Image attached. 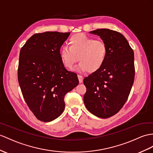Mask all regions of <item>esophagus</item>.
<instances>
[{"instance_id": "esophagus-1", "label": "esophagus", "mask_w": 153, "mask_h": 153, "mask_svg": "<svg viewBox=\"0 0 153 153\" xmlns=\"http://www.w3.org/2000/svg\"><path fill=\"white\" fill-rule=\"evenodd\" d=\"M78 78H79V82L80 83H82L83 82V76H81V75H80V74H79V75H78Z\"/></svg>"}]
</instances>
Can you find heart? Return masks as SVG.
Masks as SVG:
<instances>
[{"label":"heart","mask_w":153,"mask_h":153,"mask_svg":"<svg viewBox=\"0 0 153 153\" xmlns=\"http://www.w3.org/2000/svg\"><path fill=\"white\" fill-rule=\"evenodd\" d=\"M69 48L63 47L59 56L65 68L71 69L78 59L80 71L94 73L101 68L108 54L106 43L102 39H95L84 33L73 35L69 39Z\"/></svg>","instance_id":"b5f03b06"}]
</instances>
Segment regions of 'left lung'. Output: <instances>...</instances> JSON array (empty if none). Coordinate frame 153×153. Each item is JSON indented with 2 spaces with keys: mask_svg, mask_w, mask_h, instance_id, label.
<instances>
[{
  "mask_svg": "<svg viewBox=\"0 0 153 153\" xmlns=\"http://www.w3.org/2000/svg\"><path fill=\"white\" fill-rule=\"evenodd\" d=\"M90 33L99 36L106 43L108 54L101 68L84 78V102L91 114L108 118L122 108L131 91L135 76L134 51L117 31L102 28Z\"/></svg>",
  "mask_w": 153,
  "mask_h": 153,
  "instance_id": "1",
  "label": "left lung"
}]
</instances>
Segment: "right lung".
I'll use <instances>...</instances> for the list:
<instances>
[{
    "label": "right lung",
    "instance_id": "obj_1",
    "mask_svg": "<svg viewBox=\"0 0 153 153\" xmlns=\"http://www.w3.org/2000/svg\"><path fill=\"white\" fill-rule=\"evenodd\" d=\"M69 34L37 33L20 51L18 82L26 103L39 121L49 122L58 117L65 109V94L79 83L77 74L65 68L59 56Z\"/></svg>",
    "mask_w": 153,
    "mask_h": 153
}]
</instances>
